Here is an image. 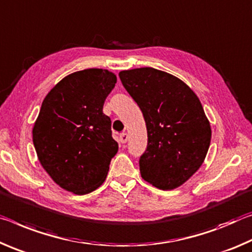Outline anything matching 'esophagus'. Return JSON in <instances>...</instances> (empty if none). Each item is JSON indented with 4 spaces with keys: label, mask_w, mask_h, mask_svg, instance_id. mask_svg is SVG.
<instances>
[{
    "label": "esophagus",
    "mask_w": 252,
    "mask_h": 252,
    "mask_svg": "<svg viewBox=\"0 0 252 252\" xmlns=\"http://www.w3.org/2000/svg\"><path fill=\"white\" fill-rule=\"evenodd\" d=\"M119 141H121V143H126L127 141H128V135H127L126 133H122L121 135H119Z\"/></svg>",
    "instance_id": "esophagus-1"
}]
</instances>
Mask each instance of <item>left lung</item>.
<instances>
[{"instance_id":"8db88e82","label":"left lung","mask_w":252,"mask_h":252,"mask_svg":"<svg viewBox=\"0 0 252 252\" xmlns=\"http://www.w3.org/2000/svg\"><path fill=\"white\" fill-rule=\"evenodd\" d=\"M119 78L146 123L142 177L164 191L181 187L199 170L211 142L199 98L179 78L154 68L124 70Z\"/></svg>"}]
</instances>
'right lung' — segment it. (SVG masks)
I'll return each instance as SVG.
<instances>
[{"mask_svg": "<svg viewBox=\"0 0 252 252\" xmlns=\"http://www.w3.org/2000/svg\"><path fill=\"white\" fill-rule=\"evenodd\" d=\"M117 78L104 69L73 72L45 96L33 127V145L55 182L78 195L100 187L116 155L110 118L102 113Z\"/></svg>", "mask_w": 252, "mask_h": 252, "instance_id": "right-lung-1", "label": "right lung"}]
</instances>
